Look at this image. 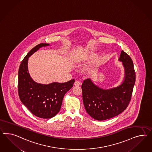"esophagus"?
Returning a JSON list of instances; mask_svg holds the SVG:
<instances>
[{"label":"esophagus","instance_id":"obj_1","mask_svg":"<svg viewBox=\"0 0 152 152\" xmlns=\"http://www.w3.org/2000/svg\"><path fill=\"white\" fill-rule=\"evenodd\" d=\"M80 85H81V83H80L79 81H76L75 83H74V85L75 86H80Z\"/></svg>","mask_w":152,"mask_h":152}]
</instances>
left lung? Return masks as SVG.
Here are the masks:
<instances>
[{
  "mask_svg": "<svg viewBox=\"0 0 152 152\" xmlns=\"http://www.w3.org/2000/svg\"><path fill=\"white\" fill-rule=\"evenodd\" d=\"M119 60L125 69L124 80L118 87L102 89L88 78L82 84L83 103L88 114L97 120H104L121 113L128 106L135 82L133 62L124 51Z\"/></svg>",
  "mask_w": 152,
  "mask_h": 152,
  "instance_id": "8db88e82",
  "label": "left lung"
}]
</instances>
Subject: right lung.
I'll list each match as a JSON object with an SVG mask.
<instances>
[{"mask_svg":"<svg viewBox=\"0 0 152 152\" xmlns=\"http://www.w3.org/2000/svg\"><path fill=\"white\" fill-rule=\"evenodd\" d=\"M48 43H40L29 51L19 66L18 88L19 99L33 114L42 119L55 116L60 110L64 94L73 86V79L64 83L43 85L34 81L28 69V58Z\"/></svg>","mask_w":152,"mask_h":152,"instance_id":"add662e5","label":"right lung"}]
</instances>
